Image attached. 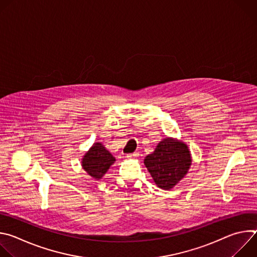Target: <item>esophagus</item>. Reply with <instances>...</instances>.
<instances>
[{
	"mask_svg": "<svg viewBox=\"0 0 257 257\" xmlns=\"http://www.w3.org/2000/svg\"><path fill=\"white\" fill-rule=\"evenodd\" d=\"M139 155H138V153H133V154H129V155H127V159H129V160H132V159H136L137 157H138Z\"/></svg>",
	"mask_w": 257,
	"mask_h": 257,
	"instance_id": "34e87169",
	"label": "esophagus"
}]
</instances>
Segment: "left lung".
I'll list each match as a JSON object with an SVG mask.
<instances>
[{
  "mask_svg": "<svg viewBox=\"0 0 257 257\" xmlns=\"http://www.w3.org/2000/svg\"><path fill=\"white\" fill-rule=\"evenodd\" d=\"M191 164L188 145L172 137L160 141L155 152L144 159V165L156 185L163 190L175 187L187 175Z\"/></svg>",
  "mask_w": 257,
  "mask_h": 257,
  "instance_id": "obj_1",
  "label": "left lung"
}]
</instances>
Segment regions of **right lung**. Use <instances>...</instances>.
Segmentation results:
<instances>
[{"instance_id":"add662e5","label":"right lung","mask_w":257,"mask_h":257,"mask_svg":"<svg viewBox=\"0 0 257 257\" xmlns=\"http://www.w3.org/2000/svg\"><path fill=\"white\" fill-rule=\"evenodd\" d=\"M116 159L101 142H94L81 160L82 169L94 180H99L107 172Z\"/></svg>"}]
</instances>
